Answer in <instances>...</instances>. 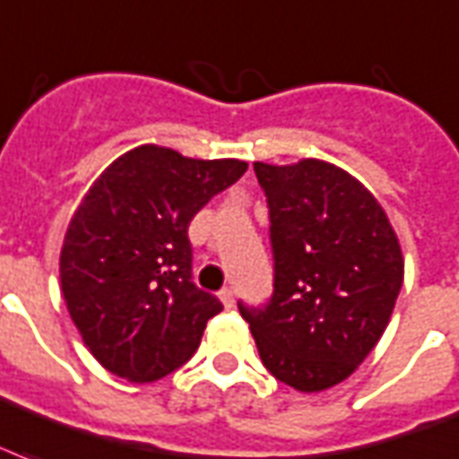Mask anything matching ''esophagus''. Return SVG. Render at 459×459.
<instances>
[{"label": "esophagus", "instance_id": "34e87169", "mask_svg": "<svg viewBox=\"0 0 459 459\" xmlns=\"http://www.w3.org/2000/svg\"><path fill=\"white\" fill-rule=\"evenodd\" d=\"M219 299H221V303H223V307H233V303H236V299H233V291H230V289H223L221 293H219Z\"/></svg>", "mask_w": 459, "mask_h": 459}]
</instances>
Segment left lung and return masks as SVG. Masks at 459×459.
Masks as SVG:
<instances>
[{
  "mask_svg": "<svg viewBox=\"0 0 459 459\" xmlns=\"http://www.w3.org/2000/svg\"><path fill=\"white\" fill-rule=\"evenodd\" d=\"M255 175L267 195L274 293L264 307H238L264 368L299 393H323L383 337L404 281L400 240L380 202L334 163L257 160Z\"/></svg>",
  "mask_w": 459,
  "mask_h": 459,
  "instance_id": "left-lung-1",
  "label": "left lung"
}]
</instances>
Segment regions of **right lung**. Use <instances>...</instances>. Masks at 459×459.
I'll return each instance as SVG.
<instances>
[{"label":"right lung","instance_id":"1","mask_svg":"<svg viewBox=\"0 0 459 459\" xmlns=\"http://www.w3.org/2000/svg\"><path fill=\"white\" fill-rule=\"evenodd\" d=\"M247 170L238 159H187L144 144L115 159L66 226L59 281L96 361L153 383L197 351L221 300L192 284L190 221Z\"/></svg>","mask_w":459,"mask_h":459}]
</instances>
